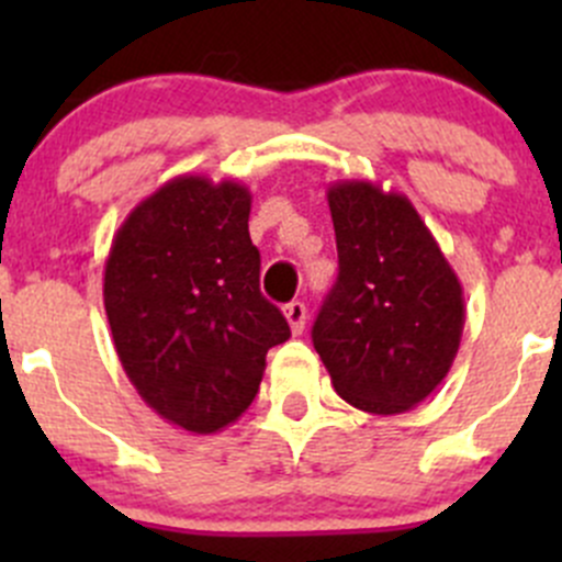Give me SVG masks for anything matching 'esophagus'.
<instances>
[{"instance_id":"34e87169","label":"esophagus","mask_w":562,"mask_h":562,"mask_svg":"<svg viewBox=\"0 0 562 562\" xmlns=\"http://www.w3.org/2000/svg\"><path fill=\"white\" fill-rule=\"evenodd\" d=\"M282 313H285V321H288V326H291L293 334L304 331V323H307V307H304V302L285 304V307H282Z\"/></svg>"}]
</instances>
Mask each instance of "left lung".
Instances as JSON below:
<instances>
[{
    "label": "left lung",
    "mask_w": 562,
    "mask_h": 562,
    "mask_svg": "<svg viewBox=\"0 0 562 562\" xmlns=\"http://www.w3.org/2000/svg\"><path fill=\"white\" fill-rule=\"evenodd\" d=\"M326 198L339 274L313 326L315 350L345 402L396 416L449 375L464 328L462 285L407 195L345 179Z\"/></svg>",
    "instance_id": "8db88e82"
}]
</instances>
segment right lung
Returning a JSON list of instances; mask_svg holds the SVG:
<instances>
[{"mask_svg":"<svg viewBox=\"0 0 562 562\" xmlns=\"http://www.w3.org/2000/svg\"><path fill=\"white\" fill-rule=\"evenodd\" d=\"M252 195L234 179L176 176L127 214L105 258L113 348L140 400L192 435L252 405L266 353L291 337L260 293Z\"/></svg>","mask_w":562,"mask_h":562,"instance_id":"add662e5","label":"right lung"}]
</instances>
